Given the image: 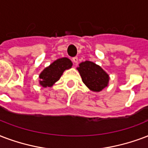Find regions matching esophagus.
Wrapping results in <instances>:
<instances>
[{
    "label": "esophagus",
    "mask_w": 148,
    "mask_h": 148,
    "mask_svg": "<svg viewBox=\"0 0 148 148\" xmlns=\"http://www.w3.org/2000/svg\"><path fill=\"white\" fill-rule=\"evenodd\" d=\"M72 61H73V63H74V64H77V61H78V58H77V56L73 57V58H72Z\"/></svg>",
    "instance_id": "1"
}]
</instances>
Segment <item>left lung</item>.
<instances>
[{"label": "left lung", "instance_id": "8db88e82", "mask_svg": "<svg viewBox=\"0 0 148 148\" xmlns=\"http://www.w3.org/2000/svg\"><path fill=\"white\" fill-rule=\"evenodd\" d=\"M82 77V82L91 91L99 92L108 86L109 74L93 62H82L77 68Z\"/></svg>", "mask_w": 148, "mask_h": 148}]
</instances>
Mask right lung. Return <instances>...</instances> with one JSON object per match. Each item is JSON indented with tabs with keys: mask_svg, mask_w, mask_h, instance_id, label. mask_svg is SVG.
Wrapping results in <instances>:
<instances>
[{
	"mask_svg": "<svg viewBox=\"0 0 148 148\" xmlns=\"http://www.w3.org/2000/svg\"><path fill=\"white\" fill-rule=\"evenodd\" d=\"M72 65L71 60L66 57L57 59L39 74V84L43 88L52 87L60 78L64 71L71 68Z\"/></svg>",
	"mask_w": 148,
	"mask_h": 148,
	"instance_id": "1",
	"label": "right lung"
}]
</instances>
